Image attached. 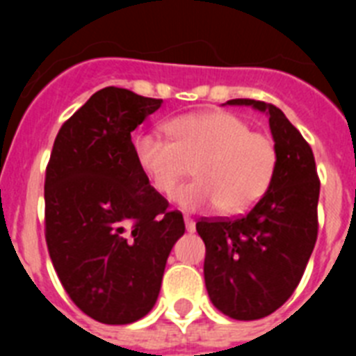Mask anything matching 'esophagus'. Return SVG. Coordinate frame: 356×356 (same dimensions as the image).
<instances>
[{
  "mask_svg": "<svg viewBox=\"0 0 356 356\" xmlns=\"http://www.w3.org/2000/svg\"><path fill=\"white\" fill-rule=\"evenodd\" d=\"M185 228H187L188 234H194V232H196V222H194L188 216H185Z\"/></svg>",
  "mask_w": 356,
  "mask_h": 356,
  "instance_id": "esophagus-1",
  "label": "esophagus"
}]
</instances>
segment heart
I'll list each match as a JSON object with an SVG mask.
<instances>
[{
  "mask_svg": "<svg viewBox=\"0 0 356 356\" xmlns=\"http://www.w3.org/2000/svg\"><path fill=\"white\" fill-rule=\"evenodd\" d=\"M171 140L140 134L134 140L137 165L159 193H169L193 165L196 180L178 185L171 200L184 210L216 205L222 216L246 212L266 194L278 163L275 140L251 131L229 112H201L165 124Z\"/></svg>",
  "mask_w": 356,
  "mask_h": 356,
  "instance_id": "1",
  "label": "heart"
}]
</instances>
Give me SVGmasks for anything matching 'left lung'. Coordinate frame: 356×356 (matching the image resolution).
Returning <instances> with one entry per match:
<instances>
[{"label":"left lung","mask_w":356,"mask_h":356,"mask_svg":"<svg viewBox=\"0 0 356 356\" xmlns=\"http://www.w3.org/2000/svg\"><path fill=\"white\" fill-rule=\"evenodd\" d=\"M269 118L278 163L262 200L237 219H201L205 285L213 307L237 321L278 310L294 292L317 238L319 178L303 135L271 103L229 99Z\"/></svg>","instance_id":"obj_1"}]
</instances>
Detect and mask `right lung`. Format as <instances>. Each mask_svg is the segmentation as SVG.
Masks as SVG:
<instances>
[{"label":"right lung","mask_w":356,"mask_h":356,"mask_svg":"<svg viewBox=\"0 0 356 356\" xmlns=\"http://www.w3.org/2000/svg\"><path fill=\"white\" fill-rule=\"evenodd\" d=\"M162 99L105 87L62 124L46 184V242L74 305L103 325H130L155 307L184 216L137 165L131 131Z\"/></svg>","instance_id":"add662e5"}]
</instances>
